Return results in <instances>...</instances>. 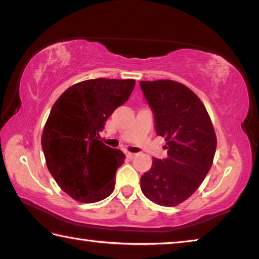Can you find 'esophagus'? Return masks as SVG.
<instances>
[{
    "label": "esophagus",
    "instance_id": "obj_1",
    "mask_svg": "<svg viewBox=\"0 0 259 259\" xmlns=\"http://www.w3.org/2000/svg\"><path fill=\"white\" fill-rule=\"evenodd\" d=\"M125 156L128 157V159H134V157L136 156L135 153H130V152H125Z\"/></svg>",
    "mask_w": 259,
    "mask_h": 259
}]
</instances>
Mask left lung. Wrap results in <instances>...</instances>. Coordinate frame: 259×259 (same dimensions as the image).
Returning <instances> with one entry per match:
<instances>
[{
	"instance_id": "8db88e82",
	"label": "left lung",
	"mask_w": 259,
	"mask_h": 259,
	"mask_svg": "<svg viewBox=\"0 0 259 259\" xmlns=\"http://www.w3.org/2000/svg\"><path fill=\"white\" fill-rule=\"evenodd\" d=\"M154 116L155 133L165 138L168 156L153 159L140 177L148 200L163 207L184 202L198 190L211 168L216 135L208 112L192 90L181 83L139 82Z\"/></svg>"
}]
</instances>
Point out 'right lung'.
Returning a JSON list of instances; mask_svg holds the SVG:
<instances>
[{
    "instance_id": "obj_1",
    "label": "right lung",
    "mask_w": 259,
    "mask_h": 259,
    "mask_svg": "<svg viewBox=\"0 0 259 259\" xmlns=\"http://www.w3.org/2000/svg\"><path fill=\"white\" fill-rule=\"evenodd\" d=\"M134 88L135 80H87L68 88L52 106L42 150L52 177L74 200L94 203L113 192L125 155L105 145L99 133Z\"/></svg>"
}]
</instances>
